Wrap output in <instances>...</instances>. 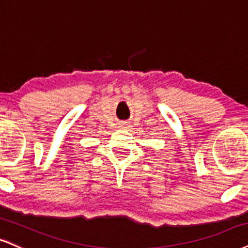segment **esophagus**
Segmentation results:
<instances>
[{"mask_svg": "<svg viewBox=\"0 0 248 248\" xmlns=\"http://www.w3.org/2000/svg\"><path fill=\"white\" fill-rule=\"evenodd\" d=\"M126 126V122H122V124H121V127H124Z\"/></svg>", "mask_w": 248, "mask_h": 248, "instance_id": "1", "label": "esophagus"}]
</instances>
